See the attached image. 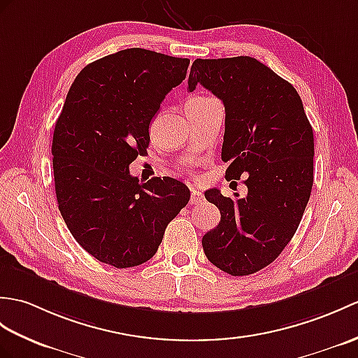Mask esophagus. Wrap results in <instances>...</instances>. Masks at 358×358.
Instances as JSON below:
<instances>
[{
	"instance_id": "1",
	"label": "esophagus",
	"mask_w": 358,
	"mask_h": 358,
	"mask_svg": "<svg viewBox=\"0 0 358 358\" xmlns=\"http://www.w3.org/2000/svg\"><path fill=\"white\" fill-rule=\"evenodd\" d=\"M203 201V194L196 189H190V204H198Z\"/></svg>"
}]
</instances>
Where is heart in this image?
I'll return each instance as SVG.
<instances>
[{"mask_svg":"<svg viewBox=\"0 0 358 358\" xmlns=\"http://www.w3.org/2000/svg\"><path fill=\"white\" fill-rule=\"evenodd\" d=\"M192 99H199V97H192Z\"/></svg>","mask_w":358,"mask_h":358,"instance_id":"obj_1","label":"heart"}]
</instances>
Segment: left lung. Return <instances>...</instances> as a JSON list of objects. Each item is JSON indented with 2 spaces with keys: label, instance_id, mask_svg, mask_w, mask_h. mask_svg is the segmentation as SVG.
<instances>
[{
  "label": "left lung",
  "instance_id": "left-lung-1",
  "mask_svg": "<svg viewBox=\"0 0 358 358\" xmlns=\"http://www.w3.org/2000/svg\"><path fill=\"white\" fill-rule=\"evenodd\" d=\"M187 84L222 101L226 178L247 177L248 189L239 199L204 194L221 212L203 236L204 253L220 270L247 276L276 259L301 224L313 187V128L296 88L255 57L195 59Z\"/></svg>",
  "mask_w": 358,
  "mask_h": 358
}]
</instances>
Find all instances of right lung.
Returning a JSON list of instances; mask_svg holds the SVG:
<instances>
[{"label":"right lung","instance_id":"obj_1","mask_svg":"<svg viewBox=\"0 0 358 358\" xmlns=\"http://www.w3.org/2000/svg\"><path fill=\"white\" fill-rule=\"evenodd\" d=\"M189 59L127 48L88 64L66 94L53 132V176L62 218L97 261L128 268L151 259L168 224L189 203L169 177L138 182L149 123L186 78Z\"/></svg>","mask_w":358,"mask_h":358}]
</instances>
